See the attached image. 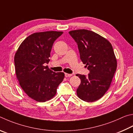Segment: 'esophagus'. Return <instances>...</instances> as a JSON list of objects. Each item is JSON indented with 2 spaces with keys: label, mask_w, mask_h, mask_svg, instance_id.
<instances>
[{
  "label": "esophagus",
  "mask_w": 133,
  "mask_h": 133,
  "mask_svg": "<svg viewBox=\"0 0 133 133\" xmlns=\"http://www.w3.org/2000/svg\"><path fill=\"white\" fill-rule=\"evenodd\" d=\"M72 75V74H67V73L65 74V77H70V76H71Z\"/></svg>",
  "instance_id": "34e87169"
}]
</instances>
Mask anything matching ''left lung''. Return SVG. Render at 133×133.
<instances>
[{
	"label": "left lung",
	"mask_w": 133,
	"mask_h": 133,
	"mask_svg": "<svg viewBox=\"0 0 133 133\" xmlns=\"http://www.w3.org/2000/svg\"><path fill=\"white\" fill-rule=\"evenodd\" d=\"M77 43L80 58L90 73L88 76L76 74L81 79L76 94L82 101L93 102L101 99L108 91L117 68V59L111 43L90 30L70 31Z\"/></svg>",
	"instance_id": "obj_1"
}]
</instances>
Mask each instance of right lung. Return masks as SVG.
<instances>
[{"instance_id": "right-lung-1", "label": "right lung", "mask_w": 133, "mask_h": 133, "mask_svg": "<svg viewBox=\"0 0 133 133\" xmlns=\"http://www.w3.org/2000/svg\"><path fill=\"white\" fill-rule=\"evenodd\" d=\"M62 31L36 32L28 36L15 55V71L21 88L31 99L45 102L55 96L64 72H54L44 64L50 62L54 42Z\"/></svg>"}]
</instances>
